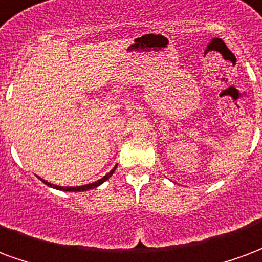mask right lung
Returning a JSON list of instances; mask_svg holds the SVG:
<instances>
[{
  "instance_id": "right-lung-1",
  "label": "right lung",
  "mask_w": 262,
  "mask_h": 262,
  "mask_svg": "<svg viewBox=\"0 0 262 262\" xmlns=\"http://www.w3.org/2000/svg\"><path fill=\"white\" fill-rule=\"evenodd\" d=\"M117 167V166H116ZM116 167H113L112 170H110V173H107V174L104 176V177H102L100 180L95 181V183H91V184H85V186H79V187H61V186H54V184H50V183H47L46 180H43V179H40V180L43 181L45 184H47V186L53 187V188H57V190H61V191H88V190H92V188H96L97 186H100L102 183H104V181L107 180V179H110L112 177V174L114 173V170H116Z\"/></svg>"
}]
</instances>
